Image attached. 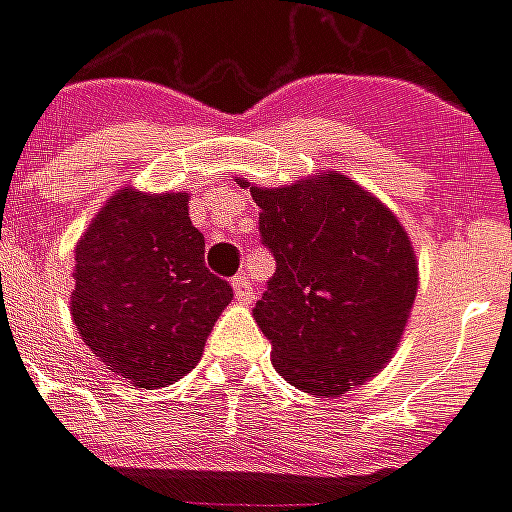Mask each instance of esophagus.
<instances>
[{
	"mask_svg": "<svg viewBox=\"0 0 512 512\" xmlns=\"http://www.w3.org/2000/svg\"><path fill=\"white\" fill-rule=\"evenodd\" d=\"M233 290H235V299L238 301H244V304L252 301V282H249L246 274H238V277L233 279Z\"/></svg>",
	"mask_w": 512,
	"mask_h": 512,
	"instance_id": "obj_1",
	"label": "esophagus"
}]
</instances>
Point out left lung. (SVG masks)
<instances>
[{"instance_id": "obj_1", "label": "left lung", "mask_w": 512, "mask_h": 512, "mask_svg": "<svg viewBox=\"0 0 512 512\" xmlns=\"http://www.w3.org/2000/svg\"><path fill=\"white\" fill-rule=\"evenodd\" d=\"M249 191L260 241L277 260L252 310L274 367L296 389L343 395L392 359L406 329L417 296L406 230L337 172Z\"/></svg>"}]
</instances>
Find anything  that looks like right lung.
<instances>
[{
  "label": "right lung",
  "mask_w": 512,
  "mask_h": 512,
  "mask_svg": "<svg viewBox=\"0 0 512 512\" xmlns=\"http://www.w3.org/2000/svg\"><path fill=\"white\" fill-rule=\"evenodd\" d=\"M71 315L112 373L142 389L186 376L233 288L205 268L186 194L123 189L76 244Z\"/></svg>",
  "instance_id": "right-lung-1"
}]
</instances>
